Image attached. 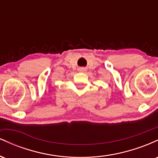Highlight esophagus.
Here are the masks:
<instances>
[{
	"label": "esophagus",
	"mask_w": 158,
	"mask_h": 158,
	"mask_svg": "<svg viewBox=\"0 0 158 158\" xmlns=\"http://www.w3.org/2000/svg\"><path fill=\"white\" fill-rule=\"evenodd\" d=\"M79 71H80V72H85V68H80V69H79Z\"/></svg>",
	"instance_id": "1"
}]
</instances>
